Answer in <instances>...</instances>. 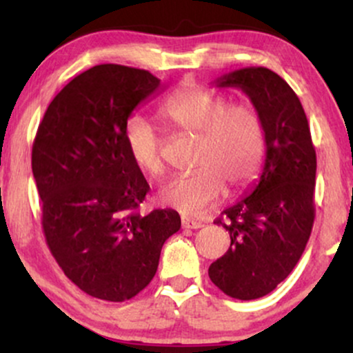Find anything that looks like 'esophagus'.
Listing matches in <instances>:
<instances>
[{"mask_svg": "<svg viewBox=\"0 0 353 353\" xmlns=\"http://www.w3.org/2000/svg\"><path fill=\"white\" fill-rule=\"evenodd\" d=\"M181 222H182V228L184 229H201L202 225H204V222L202 221H196V219H190L188 216H182Z\"/></svg>", "mask_w": 353, "mask_h": 353, "instance_id": "1", "label": "esophagus"}]
</instances>
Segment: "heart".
Segmentation results:
<instances>
[{"label":"heart","mask_w":353,"mask_h":353,"mask_svg":"<svg viewBox=\"0 0 353 353\" xmlns=\"http://www.w3.org/2000/svg\"><path fill=\"white\" fill-rule=\"evenodd\" d=\"M161 112L179 131L197 137L192 161L197 168L161 185L163 204L197 214L224 194L225 184L237 190L257 177L265 156V125L252 104H228L217 92L190 88L165 101ZM124 141L141 171L152 177L164 172L159 137L148 119L132 116Z\"/></svg>","instance_id":"obj_1"}]
</instances>
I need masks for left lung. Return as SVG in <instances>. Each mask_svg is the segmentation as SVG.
<instances>
[{"label": "left lung", "instance_id": "1", "mask_svg": "<svg viewBox=\"0 0 353 353\" xmlns=\"http://www.w3.org/2000/svg\"><path fill=\"white\" fill-rule=\"evenodd\" d=\"M217 86L242 89L265 125L261 179L214 222L229 230L230 247L209 267L222 292L254 301L272 292L302 257L315 217L317 157L301 99L281 76L242 68L219 78Z\"/></svg>", "mask_w": 353, "mask_h": 353}]
</instances>
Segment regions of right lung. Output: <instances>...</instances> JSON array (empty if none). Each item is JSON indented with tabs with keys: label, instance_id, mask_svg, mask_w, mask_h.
Listing matches in <instances>:
<instances>
[{
	"label": "right lung",
	"instance_id": "obj_1",
	"mask_svg": "<svg viewBox=\"0 0 353 353\" xmlns=\"http://www.w3.org/2000/svg\"><path fill=\"white\" fill-rule=\"evenodd\" d=\"M159 86L149 71L99 64L61 89L34 137L48 247L66 277L101 301L139 294L156 275L164 242L181 229L172 209L141 216L149 184L124 141L132 111Z\"/></svg>",
	"mask_w": 353,
	"mask_h": 353
}]
</instances>
